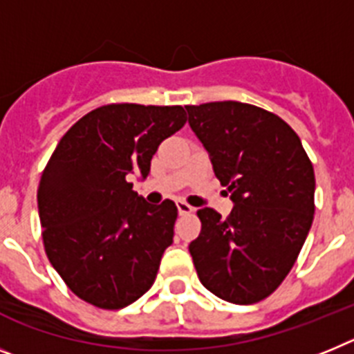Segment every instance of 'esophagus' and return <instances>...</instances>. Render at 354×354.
<instances>
[{
    "label": "esophagus",
    "instance_id": "1",
    "mask_svg": "<svg viewBox=\"0 0 354 354\" xmlns=\"http://www.w3.org/2000/svg\"><path fill=\"white\" fill-rule=\"evenodd\" d=\"M177 209H179L180 214H192L193 207L189 204H186L184 200H177Z\"/></svg>",
    "mask_w": 354,
    "mask_h": 354
}]
</instances>
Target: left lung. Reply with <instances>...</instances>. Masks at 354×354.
<instances>
[{
  "instance_id": "1",
  "label": "left lung",
  "mask_w": 354,
  "mask_h": 354,
  "mask_svg": "<svg viewBox=\"0 0 354 354\" xmlns=\"http://www.w3.org/2000/svg\"><path fill=\"white\" fill-rule=\"evenodd\" d=\"M186 109L234 202L225 220L211 207L196 211V274L218 298L252 305L278 289L301 252L315 211L314 167L298 134L271 111L237 101Z\"/></svg>"
}]
</instances>
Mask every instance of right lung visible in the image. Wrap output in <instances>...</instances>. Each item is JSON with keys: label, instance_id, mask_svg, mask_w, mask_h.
Segmentation results:
<instances>
[{"label": "right lung", "instance_id": "obj_1", "mask_svg": "<svg viewBox=\"0 0 354 354\" xmlns=\"http://www.w3.org/2000/svg\"><path fill=\"white\" fill-rule=\"evenodd\" d=\"M186 120L183 106L108 104L56 145L37 192L44 248L83 301L118 310L154 283L177 207L147 204L129 179H145L159 143Z\"/></svg>", "mask_w": 354, "mask_h": 354}]
</instances>
